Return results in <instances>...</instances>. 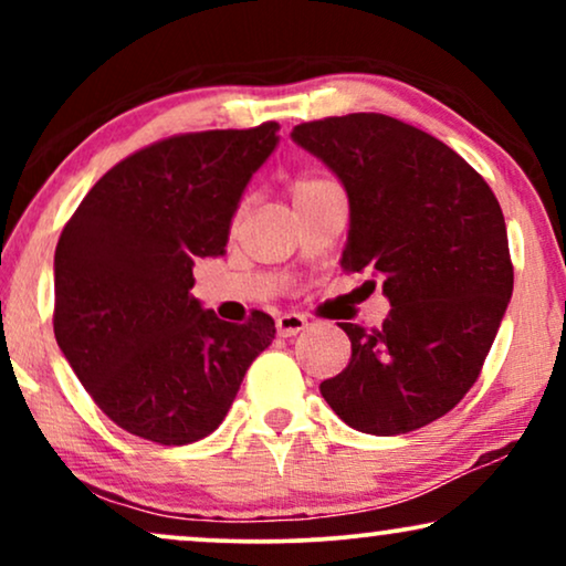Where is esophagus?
Wrapping results in <instances>:
<instances>
[{"instance_id":"esophagus-1","label":"esophagus","mask_w":566,"mask_h":566,"mask_svg":"<svg viewBox=\"0 0 566 566\" xmlns=\"http://www.w3.org/2000/svg\"><path fill=\"white\" fill-rule=\"evenodd\" d=\"M308 327V322L301 314H281L275 319V329L281 337H296L298 332H304Z\"/></svg>"}]
</instances>
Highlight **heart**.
Wrapping results in <instances>:
<instances>
[{
    "label": "heart",
    "instance_id": "b5f03b06",
    "mask_svg": "<svg viewBox=\"0 0 566 566\" xmlns=\"http://www.w3.org/2000/svg\"><path fill=\"white\" fill-rule=\"evenodd\" d=\"M332 188H337L335 182L324 180V177H314V175H301L296 180L291 182V198H293V206L298 203H306V200H312L316 196H322V192H327Z\"/></svg>",
    "mask_w": 566,
    "mask_h": 566
}]
</instances>
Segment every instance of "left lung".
Wrapping results in <instances>:
<instances>
[{"mask_svg": "<svg viewBox=\"0 0 566 566\" xmlns=\"http://www.w3.org/2000/svg\"><path fill=\"white\" fill-rule=\"evenodd\" d=\"M291 138L350 200L343 268L381 277L391 304L378 329L339 324L353 355L322 397L370 436L424 428L474 386L513 296L497 198L467 159L389 115L301 123Z\"/></svg>", "mask_w": 566, "mask_h": 566, "instance_id": "obj_1", "label": "left lung"}]
</instances>
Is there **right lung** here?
<instances>
[{
  "instance_id": "obj_1",
  "label": "right lung",
  "mask_w": 566,
  "mask_h": 566,
  "mask_svg": "<svg viewBox=\"0 0 566 566\" xmlns=\"http://www.w3.org/2000/svg\"><path fill=\"white\" fill-rule=\"evenodd\" d=\"M277 123L165 138L118 161L61 231L53 335L95 405L130 436L188 446L227 417L275 322H221L190 289L227 250Z\"/></svg>"
}]
</instances>
